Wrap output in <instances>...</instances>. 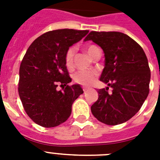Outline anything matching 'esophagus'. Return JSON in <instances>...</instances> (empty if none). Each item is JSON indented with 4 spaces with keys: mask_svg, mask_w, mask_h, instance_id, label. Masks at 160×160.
I'll return each instance as SVG.
<instances>
[{
    "mask_svg": "<svg viewBox=\"0 0 160 160\" xmlns=\"http://www.w3.org/2000/svg\"><path fill=\"white\" fill-rule=\"evenodd\" d=\"M88 87H85V86L83 87V91H84V92H86V91L88 90Z\"/></svg>",
    "mask_w": 160,
    "mask_h": 160,
    "instance_id": "obj_1",
    "label": "esophagus"
}]
</instances>
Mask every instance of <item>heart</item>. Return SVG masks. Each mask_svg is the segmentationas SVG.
I'll list each match as a JSON object with an SVG mask.
<instances>
[{"instance_id": "1", "label": "heart", "mask_w": 160, "mask_h": 160, "mask_svg": "<svg viewBox=\"0 0 160 160\" xmlns=\"http://www.w3.org/2000/svg\"><path fill=\"white\" fill-rule=\"evenodd\" d=\"M98 48L96 45H91L85 48L87 53L91 58L93 52ZM74 54H75V48L71 47L66 52L65 54V64L68 68H72L74 65ZM98 77V73L94 71H80L74 76V80L78 84L88 86L94 82Z\"/></svg>"}]
</instances>
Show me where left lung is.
<instances>
[{
  "label": "left lung",
  "mask_w": 160,
  "mask_h": 160,
  "mask_svg": "<svg viewBox=\"0 0 160 160\" xmlns=\"http://www.w3.org/2000/svg\"><path fill=\"white\" fill-rule=\"evenodd\" d=\"M84 41H92L105 53L100 80L107 84L98 91L91 107L100 122L116 125L136 115L149 94L151 70L144 50L128 35L119 32H91ZM111 87L112 92H108Z\"/></svg>",
  "instance_id": "8db88e82"
}]
</instances>
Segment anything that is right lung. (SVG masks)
Returning a JSON list of instances; mask_svg holds the SVG:
<instances>
[{
  "mask_svg": "<svg viewBox=\"0 0 160 160\" xmlns=\"http://www.w3.org/2000/svg\"><path fill=\"white\" fill-rule=\"evenodd\" d=\"M88 30L58 29L37 38L27 50L19 68L18 94L26 113L39 125L53 128L72 113L74 101L84 91L72 79L65 64L66 52L88 34ZM58 84L65 86L58 91Z\"/></svg>",
  "mask_w": 160,
  "mask_h": 160,
  "instance_id": "obj_1",
  "label": "right lung"
}]
</instances>
